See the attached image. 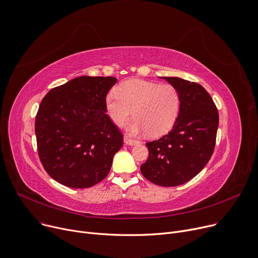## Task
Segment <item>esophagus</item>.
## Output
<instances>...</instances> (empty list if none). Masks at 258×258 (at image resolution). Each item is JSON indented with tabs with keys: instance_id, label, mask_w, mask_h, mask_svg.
<instances>
[{
	"instance_id": "1",
	"label": "esophagus",
	"mask_w": 258,
	"mask_h": 258,
	"mask_svg": "<svg viewBox=\"0 0 258 258\" xmlns=\"http://www.w3.org/2000/svg\"><path fill=\"white\" fill-rule=\"evenodd\" d=\"M123 141H124V144H126V145H135V144H138V143H139L137 140L131 139V138L127 137V136H124V138H123Z\"/></svg>"
}]
</instances>
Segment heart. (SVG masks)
I'll list each match as a JSON object with an SVG mask.
<instances>
[{
  "mask_svg": "<svg viewBox=\"0 0 258 258\" xmlns=\"http://www.w3.org/2000/svg\"><path fill=\"white\" fill-rule=\"evenodd\" d=\"M110 120L121 126L132 114L135 116L126 130L133 135L147 132L151 137L164 135L174 126L181 105V97L172 84L131 79L122 82L116 93L105 97Z\"/></svg>",
  "mask_w": 258,
  "mask_h": 258,
  "instance_id": "obj_1",
  "label": "heart"
}]
</instances>
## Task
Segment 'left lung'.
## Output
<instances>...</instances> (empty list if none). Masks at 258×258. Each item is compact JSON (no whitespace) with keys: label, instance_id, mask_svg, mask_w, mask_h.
<instances>
[{"label":"left lung","instance_id":"1","mask_svg":"<svg viewBox=\"0 0 258 258\" xmlns=\"http://www.w3.org/2000/svg\"><path fill=\"white\" fill-rule=\"evenodd\" d=\"M180 94L181 105L174 126L158 140L148 142L149 158L142 175L161 186H177L207 165L215 148L218 110L206 89L178 77H160Z\"/></svg>","mask_w":258,"mask_h":258}]
</instances>
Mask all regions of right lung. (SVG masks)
I'll return each mask as SVG.
<instances>
[{
    "label": "right lung",
    "instance_id": "right-lung-1",
    "mask_svg": "<svg viewBox=\"0 0 258 258\" xmlns=\"http://www.w3.org/2000/svg\"><path fill=\"white\" fill-rule=\"evenodd\" d=\"M114 77L81 76L52 88L36 117L40 160L47 174L69 187L93 186L109 173L123 136L106 115Z\"/></svg>",
    "mask_w": 258,
    "mask_h": 258
}]
</instances>
